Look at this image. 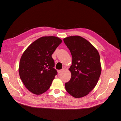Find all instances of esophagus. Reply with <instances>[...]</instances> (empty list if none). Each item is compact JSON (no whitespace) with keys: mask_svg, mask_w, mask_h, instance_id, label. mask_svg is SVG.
<instances>
[{"mask_svg":"<svg viewBox=\"0 0 121 121\" xmlns=\"http://www.w3.org/2000/svg\"><path fill=\"white\" fill-rule=\"evenodd\" d=\"M63 71V69H61V70H58V73H61V72H62Z\"/></svg>","mask_w":121,"mask_h":121,"instance_id":"34e87169","label":"esophagus"}]
</instances>
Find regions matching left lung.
I'll use <instances>...</instances> for the list:
<instances>
[{
  "label": "left lung",
  "mask_w": 121,
  "mask_h": 121,
  "mask_svg": "<svg viewBox=\"0 0 121 121\" xmlns=\"http://www.w3.org/2000/svg\"><path fill=\"white\" fill-rule=\"evenodd\" d=\"M72 55L69 68L71 77L65 84L66 91L74 98L87 95L97 85L101 72L97 50L84 38L70 36L63 39Z\"/></svg>",
  "instance_id": "8db88e82"
}]
</instances>
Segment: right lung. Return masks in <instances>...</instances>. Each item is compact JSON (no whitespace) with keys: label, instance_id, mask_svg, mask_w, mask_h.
Returning <instances> with one entry per match:
<instances>
[{"label":"right lung","instance_id":"obj_1","mask_svg":"<svg viewBox=\"0 0 121 121\" xmlns=\"http://www.w3.org/2000/svg\"><path fill=\"white\" fill-rule=\"evenodd\" d=\"M56 36H43L30 44L24 52L20 61V78L29 91L40 95L52 84L57 70L52 55L62 43Z\"/></svg>","mask_w":121,"mask_h":121}]
</instances>
